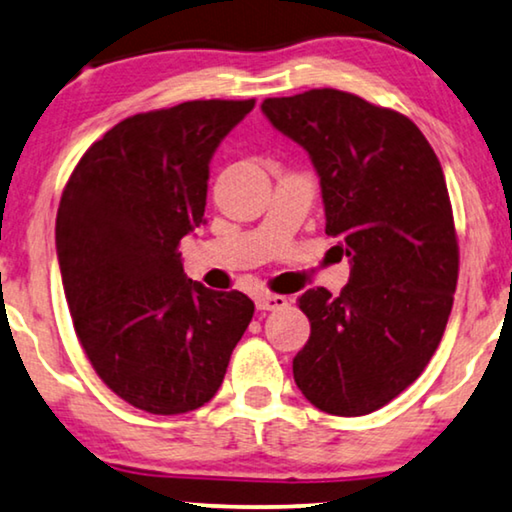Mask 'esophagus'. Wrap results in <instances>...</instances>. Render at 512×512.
<instances>
[{"label": "esophagus", "mask_w": 512, "mask_h": 512, "mask_svg": "<svg viewBox=\"0 0 512 512\" xmlns=\"http://www.w3.org/2000/svg\"><path fill=\"white\" fill-rule=\"evenodd\" d=\"M257 311H280V308L287 306V297L283 294H257L255 297Z\"/></svg>", "instance_id": "1"}]
</instances>
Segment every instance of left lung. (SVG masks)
Listing matches in <instances>:
<instances>
[{"mask_svg":"<svg viewBox=\"0 0 512 512\" xmlns=\"http://www.w3.org/2000/svg\"><path fill=\"white\" fill-rule=\"evenodd\" d=\"M262 111L311 155L325 232L350 257L338 297L315 287L297 299L311 336L294 383L329 415H369L415 383L455 301L459 246L441 162L413 120L352 92L269 97Z\"/></svg>","mask_w":512,"mask_h":512,"instance_id":"obj_1","label":"left lung"}]
</instances>
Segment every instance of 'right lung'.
<instances>
[{"label": "right lung", "mask_w": 512, "mask_h": 512, "mask_svg": "<svg viewBox=\"0 0 512 512\" xmlns=\"http://www.w3.org/2000/svg\"><path fill=\"white\" fill-rule=\"evenodd\" d=\"M255 99H194L129 115L92 143L55 222L62 285L92 369L129 406L181 415L211 401L253 320L243 292L183 271L204 222L208 162Z\"/></svg>", "instance_id": "1"}]
</instances>
